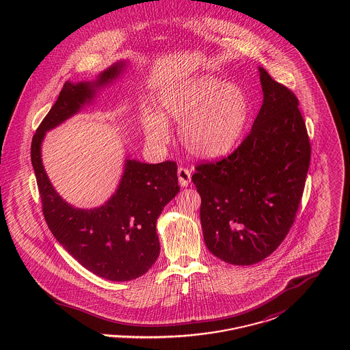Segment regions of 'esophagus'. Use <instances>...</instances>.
Listing matches in <instances>:
<instances>
[{
  "instance_id": "obj_1",
  "label": "esophagus",
  "mask_w": 350,
  "mask_h": 350,
  "mask_svg": "<svg viewBox=\"0 0 350 350\" xmlns=\"http://www.w3.org/2000/svg\"><path fill=\"white\" fill-rule=\"evenodd\" d=\"M178 174V183L181 186H187L190 181H191V173L187 167H180L177 170Z\"/></svg>"
}]
</instances>
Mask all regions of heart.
I'll list each match as a JSON object with an SVG mask.
<instances>
[{"instance_id":"b5f03b06","label":"heart","mask_w":350,"mask_h":350,"mask_svg":"<svg viewBox=\"0 0 350 350\" xmlns=\"http://www.w3.org/2000/svg\"><path fill=\"white\" fill-rule=\"evenodd\" d=\"M164 116L181 122L185 148L200 159L226 156L247 131L250 105L245 93L211 76H200L167 89L161 96ZM147 137L157 144L169 140V129L160 114L146 117Z\"/></svg>"}]
</instances>
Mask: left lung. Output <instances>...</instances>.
I'll use <instances>...</instances> for the list:
<instances>
[{
    "label": "left lung",
    "mask_w": 350,
    "mask_h": 350,
    "mask_svg": "<svg viewBox=\"0 0 350 350\" xmlns=\"http://www.w3.org/2000/svg\"><path fill=\"white\" fill-rule=\"evenodd\" d=\"M264 103L250 133L227 157L196 167L208 250L252 265L277 250L297 217L311 160L299 100L260 68Z\"/></svg>",
    "instance_id": "obj_1"
}]
</instances>
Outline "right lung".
Masks as SVG:
<instances>
[{
	"label": "right lung",
	"mask_w": 350,
	"mask_h": 350,
	"mask_svg": "<svg viewBox=\"0 0 350 350\" xmlns=\"http://www.w3.org/2000/svg\"><path fill=\"white\" fill-rule=\"evenodd\" d=\"M122 68V63L109 68L96 83H64L31 142V164L51 232L85 269L117 282L146 274L156 262L160 253L156 220L180 191L177 163L127 160L116 194L98 208L80 210L52 187L42 164L40 144L46 131L76 114L93 98L94 88L116 79Z\"/></svg>",
	"instance_id": "add662e5"
}]
</instances>
